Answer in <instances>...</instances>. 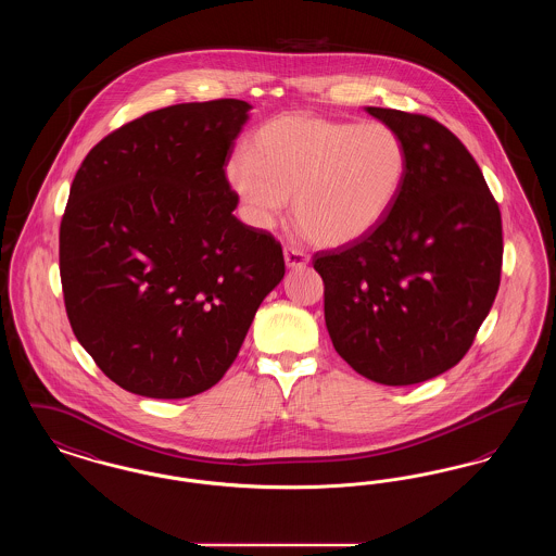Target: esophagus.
<instances>
[{
    "label": "esophagus",
    "mask_w": 556,
    "mask_h": 556,
    "mask_svg": "<svg viewBox=\"0 0 556 556\" xmlns=\"http://www.w3.org/2000/svg\"><path fill=\"white\" fill-rule=\"evenodd\" d=\"M283 258H286V265L290 266V268H302V266L311 263L308 254H304L302 250H295V248H286L283 250Z\"/></svg>",
    "instance_id": "esophagus-1"
}]
</instances>
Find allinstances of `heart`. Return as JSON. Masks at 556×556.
Here are the masks:
<instances>
[{
    "label": "heart",
    "instance_id": "1",
    "mask_svg": "<svg viewBox=\"0 0 556 556\" xmlns=\"http://www.w3.org/2000/svg\"><path fill=\"white\" fill-rule=\"evenodd\" d=\"M406 170L408 152L394 127L295 112L268 121L252 135L250 150L233 152L225 179L254 227L268 229L291 195L298 229L338 248L383 223Z\"/></svg>",
    "mask_w": 556,
    "mask_h": 556
}]
</instances>
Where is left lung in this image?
Segmentation results:
<instances>
[{
  "instance_id": "8db88e82",
  "label": "left lung",
  "mask_w": 556,
  "mask_h": 556,
  "mask_svg": "<svg viewBox=\"0 0 556 556\" xmlns=\"http://www.w3.org/2000/svg\"><path fill=\"white\" fill-rule=\"evenodd\" d=\"M408 152L394 208L367 238L320 252L325 323L345 363L375 383L452 369L501 286L503 220L469 150L438 121L365 108Z\"/></svg>"
}]
</instances>
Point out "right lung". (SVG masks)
Listing matches in <instances>:
<instances>
[{
	"label": "right lung",
	"mask_w": 556,
	"mask_h": 556,
	"mask_svg": "<svg viewBox=\"0 0 556 556\" xmlns=\"http://www.w3.org/2000/svg\"><path fill=\"white\" fill-rule=\"evenodd\" d=\"M241 100L177 104L110 132L83 160L60 225V277L79 344L116 386L177 400L238 356L286 263L236 218L225 179Z\"/></svg>",
	"instance_id": "obj_1"
}]
</instances>
